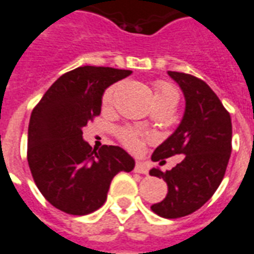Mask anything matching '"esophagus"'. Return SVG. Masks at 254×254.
Returning <instances> with one entry per match:
<instances>
[{
    "mask_svg": "<svg viewBox=\"0 0 254 254\" xmlns=\"http://www.w3.org/2000/svg\"><path fill=\"white\" fill-rule=\"evenodd\" d=\"M134 171L138 172V174H147V172H149V170H147V165L145 164V163H142V161H136Z\"/></svg>",
    "mask_w": 254,
    "mask_h": 254,
    "instance_id": "obj_1",
    "label": "esophagus"
}]
</instances>
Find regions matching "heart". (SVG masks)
<instances>
[{
	"label": "heart",
	"mask_w": 254,
	"mask_h": 254,
	"mask_svg": "<svg viewBox=\"0 0 254 254\" xmlns=\"http://www.w3.org/2000/svg\"><path fill=\"white\" fill-rule=\"evenodd\" d=\"M115 90L116 87H109L104 94V102L109 104L112 101L113 94H115ZM179 100V94H178V90L172 86V84L167 83V82H159L156 84V89H154V102L156 104H161V102H172V104H178ZM120 138L126 146L128 147L132 152H139L143 146V142L147 139L149 136L145 135L143 132L135 128H126L120 132Z\"/></svg>",
	"instance_id": "obj_1"
}]
</instances>
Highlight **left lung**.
I'll use <instances>...</instances> for the list:
<instances>
[{"mask_svg":"<svg viewBox=\"0 0 254 254\" xmlns=\"http://www.w3.org/2000/svg\"><path fill=\"white\" fill-rule=\"evenodd\" d=\"M185 97V112L176 130L153 152V161L164 163L174 154L185 156L172 170H150L167 182L168 193L150 208L165 219L188 216L213 195L226 174L233 126L213 90L193 75L168 71Z\"/></svg>","mask_w":254,"mask_h":254,"instance_id":"left-lung-1","label":"left lung"}]
</instances>
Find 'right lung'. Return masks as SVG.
<instances>
[{
    "label": "right lung",
    "instance_id": "obj_1",
    "mask_svg": "<svg viewBox=\"0 0 254 254\" xmlns=\"http://www.w3.org/2000/svg\"><path fill=\"white\" fill-rule=\"evenodd\" d=\"M131 73L111 66H79L57 79L34 108L28 167L39 191L57 209L78 216L94 212L105 202L113 176L134 170L135 160L124 149H93L82 131L101 112L105 90Z\"/></svg>",
    "mask_w": 254,
    "mask_h": 254
}]
</instances>
